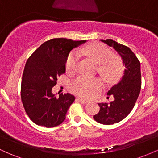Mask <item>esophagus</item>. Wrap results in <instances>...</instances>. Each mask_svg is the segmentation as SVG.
Listing matches in <instances>:
<instances>
[{"instance_id": "34e87169", "label": "esophagus", "mask_w": 158, "mask_h": 158, "mask_svg": "<svg viewBox=\"0 0 158 158\" xmlns=\"http://www.w3.org/2000/svg\"><path fill=\"white\" fill-rule=\"evenodd\" d=\"M77 100L79 101V102L82 103V104H86V103L88 102V101L85 100V99H81V98H77Z\"/></svg>"}]
</instances>
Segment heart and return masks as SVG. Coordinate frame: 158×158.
<instances>
[{
  "label": "heart",
  "instance_id": "heart-1",
  "mask_svg": "<svg viewBox=\"0 0 158 158\" xmlns=\"http://www.w3.org/2000/svg\"><path fill=\"white\" fill-rule=\"evenodd\" d=\"M81 52L98 64V70L108 82H115L120 79L124 71V63L122 58L114 55L106 45L93 43L85 47ZM79 54L74 51L67 58L65 68L68 73L77 70ZM103 88V82L99 78L79 77L70 84V89L74 94L84 99H90L97 95Z\"/></svg>",
  "mask_w": 158,
  "mask_h": 158
}]
</instances>
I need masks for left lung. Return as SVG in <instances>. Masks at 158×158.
I'll list each match as a JSON object with an SVG mask.
<instances>
[{"label": "left lung", "instance_id": "1", "mask_svg": "<svg viewBox=\"0 0 158 158\" xmlns=\"http://www.w3.org/2000/svg\"><path fill=\"white\" fill-rule=\"evenodd\" d=\"M101 41L113 47L119 52L126 67L122 79L107 94L108 96H114V100L109 103H98L100 109L94 116L97 123L112 125L126 118L137 102L141 89L140 62L128 47L111 39Z\"/></svg>", "mask_w": 158, "mask_h": 158}]
</instances>
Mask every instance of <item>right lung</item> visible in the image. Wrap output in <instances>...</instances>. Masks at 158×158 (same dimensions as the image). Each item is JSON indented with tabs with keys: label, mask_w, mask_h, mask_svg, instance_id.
Returning a JSON list of instances; mask_svg holds the SVG:
<instances>
[{
	"label": "right lung",
	"mask_w": 158,
	"mask_h": 158,
	"mask_svg": "<svg viewBox=\"0 0 158 158\" xmlns=\"http://www.w3.org/2000/svg\"><path fill=\"white\" fill-rule=\"evenodd\" d=\"M85 41L50 39L27 59L21 81V102L29 118L38 126L52 128L64 122L75 97L67 93L56 97L52 88L57 84V78L65 73L69 52Z\"/></svg>",
	"instance_id": "add662e5"
}]
</instances>
